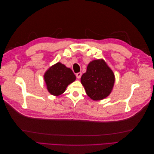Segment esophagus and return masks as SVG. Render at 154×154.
Instances as JSON below:
<instances>
[{
    "mask_svg": "<svg viewBox=\"0 0 154 154\" xmlns=\"http://www.w3.org/2000/svg\"><path fill=\"white\" fill-rule=\"evenodd\" d=\"M76 77H77V78H80V77H81V76H82V72H78V73H76Z\"/></svg>",
    "mask_w": 154,
    "mask_h": 154,
    "instance_id": "1",
    "label": "esophagus"
}]
</instances>
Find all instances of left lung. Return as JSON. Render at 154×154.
Wrapping results in <instances>:
<instances>
[{
    "label": "left lung",
    "instance_id": "left-lung-1",
    "mask_svg": "<svg viewBox=\"0 0 154 154\" xmlns=\"http://www.w3.org/2000/svg\"><path fill=\"white\" fill-rule=\"evenodd\" d=\"M114 81L113 72L103 60L90 62L86 72L81 78V83L85 87L87 94L93 100H101L108 96Z\"/></svg>",
    "mask_w": 154,
    "mask_h": 154
}]
</instances>
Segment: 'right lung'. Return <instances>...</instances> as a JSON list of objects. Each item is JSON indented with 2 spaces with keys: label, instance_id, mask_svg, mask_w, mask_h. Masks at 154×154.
<instances>
[{
  "label": "right lung",
  "instance_id": "1",
  "mask_svg": "<svg viewBox=\"0 0 154 154\" xmlns=\"http://www.w3.org/2000/svg\"><path fill=\"white\" fill-rule=\"evenodd\" d=\"M44 80L51 94L59 96L65 92L69 84L76 80V76L71 69L58 62L45 73Z\"/></svg>",
  "mask_w": 154,
  "mask_h": 154
}]
</instances>
